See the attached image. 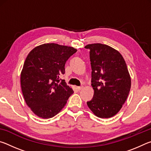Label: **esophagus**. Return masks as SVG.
Wrapping results in <instances>:
<instances>
[{
    "label": "esophagus",
    "instance_id": "34e87169",
    "mask_svg": "<svg viewBox=\"0 0 151 151\" xmlns=\"http://www.w3.org/2000/svg\"><path fill=\"white\" fill-rule=\"evenodd\" d=\"M83 88V86H77V87H76V89H77V91H81V89Z\"/></svg>",
    "mask_w": 151,
    "mask_h": 151
}]
</instances>
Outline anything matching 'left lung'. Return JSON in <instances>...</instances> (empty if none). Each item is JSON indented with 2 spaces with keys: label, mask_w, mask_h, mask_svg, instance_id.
I'll list each match as a JSON object with an SVG mask.
<instances>
[{
  "label": "left lung",
  "mask_w": 151,
  "mask_h": 151,
  "mask_svg": "<svg viewBox=\"0 0 151 151\" xmlns=\"http://www.w3.org/2000/svg\"><path fill=\"white\" fill-rule=\"evenodd\" d=\"M90 50L91 85L94 95L86 103L93 113L100 118L115 115L126 101L131 81L123 57L108 45H88Z\"/></svg>",
  "instance_id": "8db88e82"
}]
</instances>
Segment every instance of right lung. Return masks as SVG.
I'll list each match as a JSON object with an SVG mask.
<instances>
[{
    "label": "right lung",
    "instance_id": "obj_1",
    "mask_svg": "<svg viewBox=\"0 0 151 151\" xmlns=\"http://www.w3.org/2000/svg\"><path fill=\"white\" fill-rule=\"evenodd\" d=\"M76 51L70 47L47 43L28 55L20 84L25 102L36 115L42 119L55 116L74 93L60 76L65 73L66 62Z\"/></svg>",
    "mask_w": 151,
    "mask_h": 151
}]
</instances>
